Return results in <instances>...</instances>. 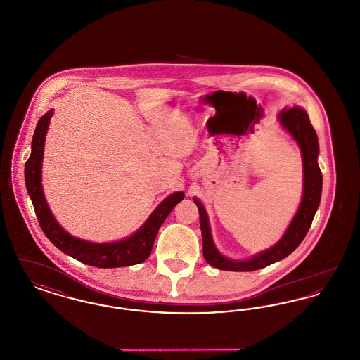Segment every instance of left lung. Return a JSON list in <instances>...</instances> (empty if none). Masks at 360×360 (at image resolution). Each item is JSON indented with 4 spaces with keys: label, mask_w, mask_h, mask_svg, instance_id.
Here are the masks:
<instances>
[{
    "label": "left lung",
    "mask_w": 360,
    "mask_h": 360,
    "mask_svg": "<svg viewBox=\"0 0 360 360\" xmlns=\"http://www.w3.org/2000/svg\"><path fill=\"white\" fill-rule=\"evenodd\" d=\"M281 127L290 135L300 147L302 156V172H304V188L301 204L297 209L291 223L285 231L283 236L275 243L273 247L259 252L254 257L236 260L223 255L216 247L209 217L205 206L198 200L193 198L200 212V225L202 233V254L206 262L220 270L226 271H255L267 267L275 262L289 257L291 252L301 244L307 236L313 217L320 205L321 190H323V174L319 167V139L314 128L309 120L308 113L301 106L285 108L278 115Z\"/></svg>",
    "instance_id": "obj_1"
}]
</instances>
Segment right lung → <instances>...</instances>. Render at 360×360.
Returning <instances> with one entry per match:
<instances>
[{"label":"right lung","mask_w":360,"mask_h":360,"mask_svg":"<svg viewBox=\"0 0 360 360\" xmlns=\"http://www.w3.org/2000/svg\"><path fill=\"white\" fill-rule=\"evenodd\" d=\"M53 109L40 117L32 137V151L25 162V185L34 204V213L44 235L52 244L66 255L85 264L100 269L127 267L144 262L153 251L155 238L178 202L185 198L184 191H175L156 206L150 217L135 233L125 239L110 243H93L75 238L65 231L56 221L51 209L46 201L41 185V166L44 155V143L49 131Z\"/></svg>","instance_id":"right-lung-1"}]
</instances>
